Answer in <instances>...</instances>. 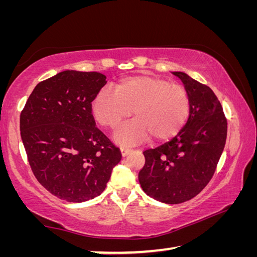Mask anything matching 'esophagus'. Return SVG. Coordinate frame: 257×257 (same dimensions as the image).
I'll return each instance as SVG.
<instances>
[{
  "label": "esophagus",
  "instance_id": "1",
  "mask_svg": "<svg viewBox=\"0 0 257 257\" xmlns=\"http://www.w3.org/2000/svg\"><path fill=\"white\" fill-rule=\"evenodd\" d=\"M120 152H121V155L123 156H127V155H129L130 153H132V150H129V149H125V147H121L120 149Z\"/></svg>",
  "mask_w": 257,
  "mask_h": 257
}]
</instances>
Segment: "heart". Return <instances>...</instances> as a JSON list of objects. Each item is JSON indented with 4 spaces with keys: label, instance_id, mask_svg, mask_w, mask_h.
I'll list each match as a JSON object with an SVG mask.
<instances>
[{
    "label": "heart",
    "instance_id": "obj_1",
    "mask_svg": "<svg viewBox=\"0 0 257 257\" xmlns=\"http://www.w3.org/2000/svg\"><path fill=\"white\" fill-rule=\"evenodd\" d=\"M99 124L114 129L132 115L135 119L114 134V141L134 145L151 136L153 143H164L179 134L188 120L189 95L184 87L164 78L135 76L124 78L115 92L102 88L92 103Z\"/></svg>",
    "mask_w": 257,
    "mask_h": 257
}]
</instances>
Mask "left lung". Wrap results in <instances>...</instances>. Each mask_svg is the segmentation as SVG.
<instances>
[{
    "instance_id": "8db88e82",
    "label": "left lung",
    "mask_w": 257,
    "mask_h": 257,
    "mask_svg": "<svg viewBox=\"0 0 257 257\" xmlns=\"http://www.w3.org/2000/svg\"><path fill=\"white\" fill-rule=\"evenodd\" d=\"M172 73L189 95L188 120L170 142L144 152L145 165L138 180L156 201L179 204L201 193L214 175L227 139V119L210 87L185 72Z\"/></svg>"
}]
</instances>
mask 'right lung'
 <instances>
[{
  "mask_svg": "<svg viewBox=\"0 0 257 257\" xmlns=\"http://www.w3.org/2000/svg\"><path fill=\"white\" fill-rule=\"evenodd\" d=\"M106 77L66 70L35 87L20 114V134L38 182L67 202L105 189L121 153L95 127L92 102Z\"/></svg>",
  "mask_w": 257,
  "mask_h": 257,
  "instance_id": "1",
  "label": "right lung"
}]
</instances>
